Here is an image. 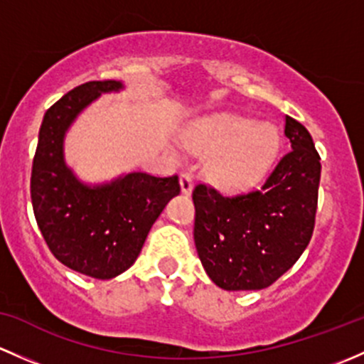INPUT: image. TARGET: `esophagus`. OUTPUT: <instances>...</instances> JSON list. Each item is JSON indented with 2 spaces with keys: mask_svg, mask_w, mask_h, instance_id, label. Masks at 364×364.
Listing matches in <instances>:
<instances>
[{
  "mask_svg": "<svg viewBox=\"0 0 364 364\" xmlns=\"http://www.w3.org/2000/svg\"><path fill=\"white\" fill-rule=\"evenodd\" d=\"M181 189L183 194H191V191H193V177L189 173L181 175Z\"/></svg>",
  "mask_w": 364,
  "mask_h": 364,
  "instance_id": "34e87169",
  "label": "esophagus"
}]
</instances>
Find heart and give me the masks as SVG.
I'll list each match as a JSON object with an SVG mask.
<instances>
[{
	"label": "heart",
	"instance_id": "heart-1",
	"mask_svg": "<svg viewBox=\"0 0 364 364\" xmlns=\"http://www.w3.org/2000/svg\"><path fill=\"white\" fill-rule=\"evenodd\" d=\"M191 151L210 154L208 177L224 189H243L266 173L279 152V131L235 114L198 122L186 136Z\"/></svg>",
	"mask_w": 364,
	"mask_h": 364
}]
</instances>
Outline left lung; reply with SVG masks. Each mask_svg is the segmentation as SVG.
<instances>
[{
    "instance_id": "obj_1",
    "label": "left lung",
    "mask_w": 364,
    "mask_h": 364,
    "mask_svg": "<svg viewBox=\"0 0 364 364\" xmlns=\"http://www.w3.org/2000/svg\"><path fill=\"white\" fill-rule=\"evenodd\" d=\"M291 151L259 189L223 194L196 183L194 243L213 284L226 291L272 286L312 238L321 181V156L306 127L286 117Z\"/></svg>"
}]
</instances>
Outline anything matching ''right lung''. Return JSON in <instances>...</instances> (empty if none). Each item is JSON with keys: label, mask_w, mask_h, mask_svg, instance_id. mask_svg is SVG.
<instances>
[{"label": "right lung", "mask_w": 364, "mask_h": 364, "mask_svg": "<svg viewBox=\"0 0 364 364\" xmlns=\"http://www.w3.org/2000/svg\"><path fill=\"white\" fill-rule=\"evenodd\" d=\"M117 80H92L55 101L43 115L31 170V203L45 243L58 261L82 275L108 280L136 261L152 224L181 193L177 175L134 171L105 186L75 178L63 157V138L73 119Z\"/></svg>", "instance_id": "add662e5"}]
</instances>
